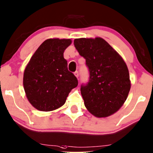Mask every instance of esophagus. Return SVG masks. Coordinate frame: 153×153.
<instances>
[{
  "label": "esophagus",
  "mask_w": 153,
  "mask_h": 153,
  "mask_svg": "<svg viewBox=\"0 0 153 153\" xmlns=\"http://www.w3.org/2000/svg\"><path fill=\"white\" fill-rule=\"evenodd\" d=\"M74 75H75V76H76V78H78L79 76V73L78 71H76V72H74Z\"/></svg>",
  "instance_id": "obj_1"
}]
</instances>
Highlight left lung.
<instances>
[{"instance_id":"left-lung-1","label":"left lung","mask_w":153,"mask_h":153,"mask_svg":"<svg viewBox=\"0 0 153 153\" xmlns=\"http://www.w3.org/2000/svg\"><path fill=\"white\" fill-rule=\"evenodd\" d=\"M74 44L86 59L89 71L88 81L81 86L85 106L97 117L114 114L126 101L131 88L126 63L102 38L76 39Z\"/></svg>"}]
</instances>
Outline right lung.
<instances>
[{"instance_id":"right-lung-1","label":"right lung","mask_w":153,"mask_h":153,"mask_svg":"<svg viewBox=\"0 0 153 153\" xmlns=\"http://www.w3.org/2000/svg\"><path fill=\"white\" fill-rule=\"evenodd\" d=\"M71 43L70 39H47L26 67L24 88L29 101L37 110L48 112L62 106L71 90L78 85L63 56Z\"/></svg>"}]
</instances>
